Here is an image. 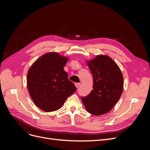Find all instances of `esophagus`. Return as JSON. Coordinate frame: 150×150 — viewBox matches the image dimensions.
I'll use <instances>...</instances> for the list:
<instances>
[{"label": "esophagus", "instance_id": "1", "mask_svg": "<svg viewBox=\"0 0 150 150\" xmlns=\"http://www.w3.org/2000/svg\"><path fill=\"white\" fill-rule=\"evenodd\" d=\"M75 86L77 88H78L80 86V83H75Z\"/></svg>", "mask_w": 150, "mask_h": 150}]
</instances>
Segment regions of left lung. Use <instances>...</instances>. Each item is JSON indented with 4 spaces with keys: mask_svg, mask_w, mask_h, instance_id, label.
Returning a JSON list of instances; mask_svg holds the SVG:
<instances>
[{
    "mask_svg": "<svg viewBox=\"0 0 150 150\" xmlns=\"http://www.w3.org/2000/svg\"><path fill=\"white\" fill-rule=\"evenodd\" d=\"M86 63L93 77V89L81 98L86 110L95 116L110 112L123 91V76L119 66L106 55H98Z\"/></svg>",
    "mask_w": 150,
    "mask_h": 150,
    "instance_id": "8db88e82",
    "label": "left lung"
}]
</instances>
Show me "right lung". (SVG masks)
I'll return each instance as SVG.
<instances>
[{"label":"right lung","mask_w":150,"mask_h":150,"mask_svg":"<svg viewBox=\"0 0 150 150\" xmlns=\"http://www.w3.org/2000/svg\"><path fill=\"white\" fill-rule=\"evenodd\" d=\"M69 58L56 52L43 54L30 67L27 86L35 106L45 112L60 109L76 88L64 67Z\"/></svg>","instance_id":"obj_1"}]
</instances>
